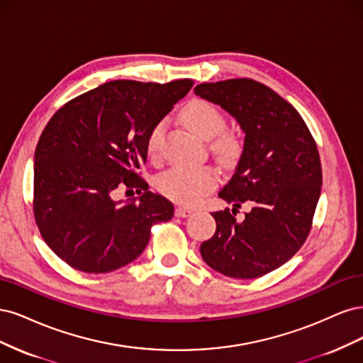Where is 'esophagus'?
<instances>
[{
	"instance_id": "esophagus-1",
	"label": "esophagus",
	"mask_w": 363,
	"mask_h": 363,
	"mask_svg": "<svg viewBox=\"0 0 363 363\" xmlns=\"http://www.w3.org/2000/svg\"><path fill=\"white\" fill-rule=\"evenodd\" d=\"M190 214H193V208H186V206H177V209H174V216L177 217H189Z\"/></svg>"
}]
</instances>
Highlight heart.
Returning <instances> with one entry per match:
<instances>
[{
	"instance_id": "b5f03b06",
	"label": "heart",
	"mask_w": 363,
	"mask_h": 363,
	"mask_svg": "<svg viewBox=\"0 0 363 363\" xmlns=\"http://www.w3.org/2000/svg\"><path fill=\"white\" fill-rule=\"evenodd\" d=\"M181 121L203 140H213L211 150L221 162L237 160L241 152V140L237 133L223 130L226 118L223 111L206 99H191L181 110ZM166 131V123L158 122L147 134L146 152L152 160L161 155V142ZM218 184V173L213 167L174 166L161 173L157 179L158 190L172 201L194 205Z\"/></svg>"
}]
</instances>
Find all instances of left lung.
I'll return each mask as SVG.
<instances>
[{"label":"left lung","mask_w":363,"mask_h":363,"mask_svg":"<svg viewBox=\"0 0 363 363\" xmlns=\"http://www.w3.org/2000/svg\"><path fill=\"white\" fill-rule=\"evenodd\" d=\"M194 93L230 113L245 134L235 174L218 193L233 209L211 213L217 229L201 255L225 276L261 277L289 261L312 229L323 182L317 143L298 111L258 81L203 83ZM242 203L252 209L238 222Z\"/></svg>","instance_id":"left-lung-1"}]
</instances>
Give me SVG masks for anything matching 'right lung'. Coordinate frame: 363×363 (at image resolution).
<instances>
[{"label":"right lung","mask_w":363,"mask_h":363,"mask_svg":"<svg viewBox=\"0 0 363 363\" xmlns=\"http://www.w3.org/2000/svg\"><path fill=\"white\" fill-rule=\"evenodd\" d=\"M193 84L110 81L66 102L46 123L34 152L33 213L67 265L90 274L118 270L142 255L152 226L173 217L172 202L147 190L140 169L149 131ZM122 188L144 194L121 204Z\"/></svg>","instance_id":"obj_1"}]
</instances>
